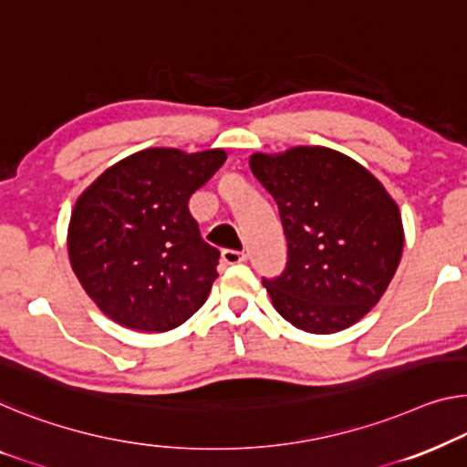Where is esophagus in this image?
<instances>
[{"instance_id": "34e87169", "label": "esophagus", "mask_w": 467, "mask_h": 467, "mask_svg": "<svg viewBox=\"0 0 467 467\" xmlns=\"http://www.w3.org/2000/svg\"><path fill=\"white\" fill-rule=\"evenodd\" d=\"M220 260H222V264H226V266H233V264L245 262L247 255L243 252H234V249H224L220 255Z\"/></svg>"}]
</instances>
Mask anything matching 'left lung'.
<instances>
[{
    "mask_svg": "<svg viewBox=\"0 0 467 467\" xmlns=\"http://www.w3.org/2000/svg\"><path fill=\"white\" fill-rule=\"evenodd\" d=\"M249 167L273 194L287 236V268L262 281L285 321L317 336L358 323L400 264L396 201L371 171L327 146H294Z\"/></svg>",
    "mask_w": 467,
    "mask_h": 467,
    "instance_id": "left-lung-1",
    "label": "left lung"
}]
</instances>
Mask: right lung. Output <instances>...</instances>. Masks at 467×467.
<instances>
[{
  "label": "right lung",
  "instance_id": "add662e5",
  "mask_svg": "<svg viewBox=\"0 0 467 467\" xmlns=\"http://www.w3.org/2000/svg\"><path fill=\"white\" fill-rule=\"evenodd\" d=\"M224 161L222 149H144L79 194L67 233L68 260L110 321L163 333L205 304L220 252L201 239L189 199Z\"/></svg>",
  "mask_w": 467,
  "mask_h": 467
}]
</instances>
